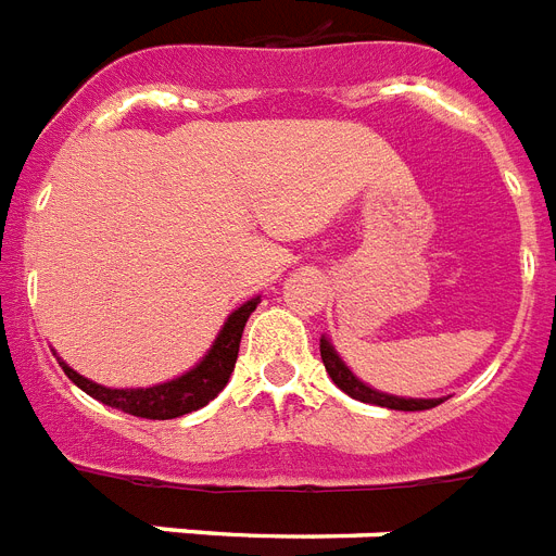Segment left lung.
Here are the masks:
<instances>
[{
  "mask_svg": "<svg viewBox=\"0 0 556 556\" xmlns=\"http://www.w3.org/2000/svg\"><path fill=\"white\" fill-rule=\"evenodd\" d=\"M321 362L324 367H327V372H330V379L336 381L348 396L358 399V402L381 404V407H390V410H430V407L442 404V399H399L367 388V384H362V381L355 379L353 372L344 367V362H341L339 353L332 350V344L327 339H321Z\"/></svg>",
  "mask_w": 556,
  "mask_h": 556,
  "instance_id": "obj_1",
  "label": "left lung"
}]
</instances>
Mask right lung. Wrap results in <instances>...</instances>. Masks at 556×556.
Instances as JSON below:
<instances>
[{
    "label": "right lung",
    "instance_id": "obj_1",
    "mask_svg": "<svg viewBox=\"0 0 556 556\" xmlns=\"http://www.w3.org/2000/svg\"><path fill=\"white\" fill-rule=\"evenodd\" d=\"M257 299L247 301L243 306H238L229 318H226L224 330L215 339L212 350L206 353L194 370H189L186 376L175 381H166V384H157V388H137V390H111L88 381L86 376H79L77 370H71L68 364H62V370L68 376L79 390H86L88 396H94L97 402L109 404L114 410H123L128 416H140V419H177L184 413H192L203 404H208L212 399L226 388V381L232 376L235 362H238V348H241L243 327H247V318L255 313Z\"/></svg>",
    "mask_w": 556,
    "mask_h": 556
}]
</instances>
